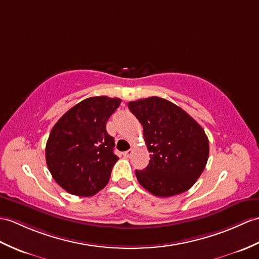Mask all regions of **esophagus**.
<instances>
[{"mask_svg":"<svg viewBox=\"0 0 259 259\" xmlns=\"http://www.w3.org/2000/svg\"><path fill=\"white\" fill-rule=\"evenodd\" d=\"M132 154H134V150H128V151L123 152V155H124L125 158H130Z\"/></svg>","mask_w":259,"mask_h":259,"instance_id":"1","label":"esophagus"}]
</instances>
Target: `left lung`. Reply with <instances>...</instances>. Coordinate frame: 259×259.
<instances>
[{"label": "left lung", "instance_id": "1", "mask_svg": "<svg viewBox=\"0 0 259 259\" xmlns=\"http://www.w3.org/2000/svg\"><path fill=\"white\" fill-rule=\"evenodd\" d=\"M128 107L142 124L150 152L148 166L136 170L138 182L160 197L191 189L207 163L205 131L182 108L163 98L130 101Z\"/></svg>", "mask_w": 259, "mask_h": 259}]
</instances>
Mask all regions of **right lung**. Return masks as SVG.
<instances>
[{"mask_svg":"<svg viewBox=\"0 0 259 259\" xmlns=\"http://www.w3.org/2000/svg\"><path fill=\"white\" fill-rule=\"evenodd\" d=\"M121 99L90 97L74 106L54 125L46 143V163L53 179L68 193L93 196L109 182L115 140L106 124Z\"/></svg>","mask_w":259,"mask_h":259,"instance_id":"obj_1","label":"right lung"}]
</instances>
